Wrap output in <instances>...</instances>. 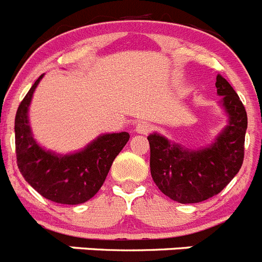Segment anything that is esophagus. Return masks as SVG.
Wrapping results in <instances>:
<instances>
[{"mask_svg": "<svg viewBox=\"0 0 262 262\" xmlns=\"http://www.w3.org/2000/svg\"><path fill=\"white\" fill-rule=\"evenodd\" d=\"M150 129H151V126L146 121H141L136 125V132L138 134H147L150 132Z\"/></svg>", "mask_w": 262, "mask_h": 262, "instance_id": "1", "label": "esophagus"}]
</instances>
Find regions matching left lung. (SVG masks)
<instances>
[{
	"mask_svg": "<svg viewBox=\"0 0 262 262\" xmlns=\"http://www.w3.org/2000/svg\"><path fill=\"white\" fill-rule=\"evenodd\" d=\"M215 87L227 124L206 147H185L159 133L147 137L152 180L162 193L180 204H195L218 194L243 164L246 108L222 75H216Z\"/></svg>",
	"mask_w": 262,
	"mask_h": 262,
	"instance_id": "obj_1",
	"label": "left lung"
}]
</instances>
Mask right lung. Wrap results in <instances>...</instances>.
<instances>
[{
	"label": "right lung",
	"mask_w": 262,
	"mask_h": 262,
	"mask_svg": "<svg viewBox=\"0 0 262 262\" xmlns=\"http://www.w3.org/2000/svg\"><path fill=\"white\" fill-rule=\"evenodd\" d=\"M36 79L18 107L15 116V152L20 173L37 193L57 204L89 201L102 188L115 158L129 141V133L100 134L78 151L69 154L47 150L35 140L28 110L41 78Z\"/></svg>",
	"instance_id": "1"
}]
</instances>
